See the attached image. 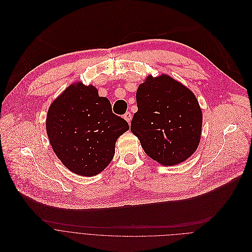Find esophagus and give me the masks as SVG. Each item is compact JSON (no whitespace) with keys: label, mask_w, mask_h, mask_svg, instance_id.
<instances>
[{"label":"esophagus","mask_w":252,"mask_h":252,"mask_svg":"<svg viewBox=\"0 0 252 252\" xmlns=\"http://www.w3.org/2000/svg\"><path fill=\"white\" fill-rule=\"evenodd\" d=\"M124 119H125L128 123H130V122H131V119H132V114H131L130 112H126V113L124 114Z\"/></svg>","instance_id":"obj_1"}]
</instances>
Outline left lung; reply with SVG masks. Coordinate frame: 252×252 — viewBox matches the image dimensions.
<instances>
[{
    "instance_id": "1",
    "label": "left lung",
    "mask_w": 252,
    "mask_h": 252,
    "mask_svg": "<svg viewBox=\"0 0 252 252\" xmlns=\"http://www.w3.org/2000/svg\"><path fill=\"white\" fill-rule=\"evenodd\" d=\"M131 132L145 153L163 166L189 158L199 144L203 113L194 94L169 75L147 76L136 92Z\"/></svg>"
}]
</instances>
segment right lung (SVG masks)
Segmentation results:
<instances>
[{
    "mask_svg": "<svg viewBox=\"0 0 252 252\" xmlns=\"http://www.w3.org/2000/svg\"><path fill=\"white\" fill-rule=\"evenodd\" d=\"M46 133L56 155L72 173L92 177L112 161L115 143L129 129L92 85H69L48 108Z\"/></svg>",
    "mask_w": 252,
    "mask_h": 252,
    "instance_id": "1",
    "label": "right lung"
}]
</instances>
